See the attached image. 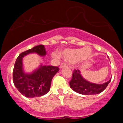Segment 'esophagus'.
Listing matches in <instances>:
<instances>
[{
    "label": "esophagus",
    "instance_id": "1",
    "mask_svg": "<svg viewBox=\"0 0 123 123\" xmlns=\"http://www.w3.org/2000/svg\"><path fill=\"white\" fill-rule=\"evenodd\" d=\"M67 63H62L61 64L60 67V68H64V67H67Z\"/></svg>",
    "mask_w": 123,
    "mask_h": 123
}]
</instances>
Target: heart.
<instances>
[{"mask_svg":"<svg viewBox=\"0 0 123 123\" xmlns=\"http://www.w3.org/2000/svg\"><path fill=\"white\" fill-rule=\"evenodd\" d=\"M60 54L64 59L69 62H76L77 64H82L91 58L93 51L91 47L87 46L82 49H67L62 51ZM53 56L56 57V55L53 54Z\"/></svg>","mask_w":123,"mask_h":123,"instance_id":"1","label":"heart"}]
</instances>
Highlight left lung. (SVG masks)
Instances as JSON below:
<instances>
[{
	"mask_svg": "<svg viewBox=\"0 0 123 123\" xmlns=\"http://www.w3.org/2000/svg\"><path fill=\"white\" fill-rule=\"evenodd\" d=\"M111 79V78L107 82L100 84L92 83L83 78L79 69H75L73 73L72 79L69 82V86L74 92L78 94L82 95H95L100 94L106 89L108 84L110 82Z\"/></svg>",
	"mask_w": 123,
	"mask_h": 123,
	"instance_id": "obj_1",
	"label": "left lung"
}]
</instances>
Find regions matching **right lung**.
Wrapping results in <instances>:
<instances>
[{
    "mask_svg": "<svg viewBox=\"0 0 123 123\" xmlns=\"http://www.w3.org/2000/svg\"><path fill=\"white\" fill-rule=\"evenodd\" d=\"M30 54L45 56L47 52L44 45H39L19 54L14 66L13 81L15 86L22 95L28 98H34L49 92L52 78L59 71V68L41 64L32 72L26 73L23 68V58Z\"/></svg>",
    "mask_w": 123,
    "mask_h": 123,
    "instance_id": "obj_1",
    "label": "right lung"
}]
</instances>
